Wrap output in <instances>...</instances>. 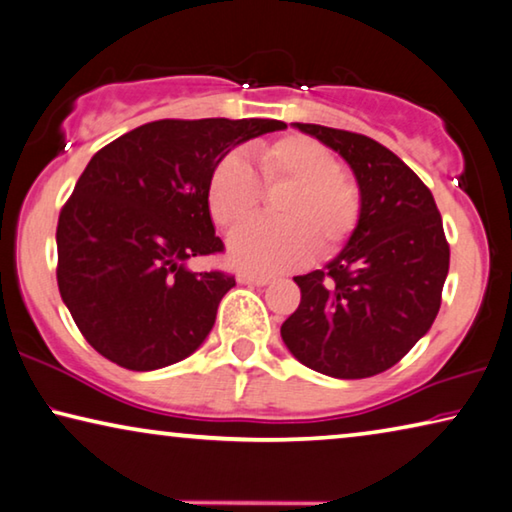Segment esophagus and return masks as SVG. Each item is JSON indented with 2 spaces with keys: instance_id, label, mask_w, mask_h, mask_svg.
<instances>
[{
  "instance_id": "esophagus-1",
  "label": "esophagus",
  "mask_w": 512,
  "mask_h": 512,
  "mask_svg": "<svg viewBox=\"0 0 512 512\" xmlns=\"http://www.w3.org/2000/svg\"><path fill=\"white\" fill-rule=\"evenodd\" d=\"M239 282H243V285H257V287H264L269 285L271 278L266 276H253V273H239V278H236Z\"/></svg>"
}]
</instances>
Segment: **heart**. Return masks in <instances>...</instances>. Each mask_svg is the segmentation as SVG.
I'll use <instances>...</instances> for the list:
<instances>
[{
    "label": "heart",
    "mask_w": 512,
    "mask_h": 512,
    "mask_svg": "<svg viewBox=\"0 0 512 512\" xmlns=\"http://www.w3.org/2000/svg\"><path fill=\"white\" fill-rule=\"evenodd\" d=\"M264 188L287 186L276 202L278 223H250L227 241V259L236 269L273 276L308 262L315 250L331 257L345 248L361 220V190L340 170V160L315 137L285 135L255 147ZM253 167L236 151L213 165L207 207L213 223L236 227L262 204V186Z\"/></svg>",
    "instance_id": "1"
}]
</instances>
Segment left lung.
<instances>
[{
	"label": "left lung",
	"mask_w": 512,
	"mask_h": 512,
	"mask_svg": "<svg viewBox=\"0 0 512 512\" xmlns=\"http://www.w3.org/2000/svg\"><path fill=\"white\" fill-rule=\"evenodd\" d=\"M347 160L361 220L324 269L296 276L301 303L280 335L303 365L335 379L393 368L437 317L451 264L441 213L416 172L368 135L294 124Z\"/></svg>",
	"instance_id": "8db88e82"
}]
</instances>
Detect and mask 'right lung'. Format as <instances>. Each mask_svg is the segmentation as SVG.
Returning <instances> with one entry per match:
<instances>
[{
    "label": "right lung",
    "mask_w": 512,
    "mask_h": 512,
    "mask_svg": "<svg viewBox=\"0 0 512 512\" xmlns=\"http://www.w3.org/2000/svg\"><path fill=\"white\" fill-rule=\"evenodd\" d=\"M282 128L276 119H160L89 160L59 213L57 285L98 354L147 372L202 345L236 285L186 266L225 248L207 207L209 174L236 144Z\"/></svg>",
    "instance_id": "add662e5"
}]
</instances>
